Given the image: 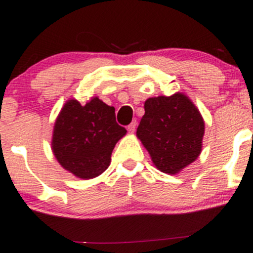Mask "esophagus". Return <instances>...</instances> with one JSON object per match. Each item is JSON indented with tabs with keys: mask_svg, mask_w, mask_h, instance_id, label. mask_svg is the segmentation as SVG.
<instances>
[{
	"mask_svg": "<svg viewBox=\"0 0 253 253\" xmlns=\"http://www.w3.org/2000/svg\"><path fill=\"white\" fill-rule=\"evenodd\" d=\"M135 128H137V121L135 120H133L131 124L128 125V131L131 132V133H133L135 131Z\"/></svg>",
	"mask_w": 253,
	"mask_h": 253,
	"instance_id": "1",
	"label": "esophagus"
}]
</instances>
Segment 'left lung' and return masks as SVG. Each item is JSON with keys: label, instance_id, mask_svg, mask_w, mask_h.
I'll list each match as a JSON object with an SVG mask.
<instances>
[{"label": "left lung", "instance_id": "1", "mask_svg": "<svg viewBox=\"0 0 253 253\" xmlns=\"http://www.w3.org/2000/svg\"><path fill=\"white\" fill-rule=\"evenodd\" d=\"M144 109L137 137L157 169L174 175L198 158L204 120L187 96L176 92L169 97H151Z\"/></svg>", "mask_w": 253, "mask_h": 253}]
</instances>
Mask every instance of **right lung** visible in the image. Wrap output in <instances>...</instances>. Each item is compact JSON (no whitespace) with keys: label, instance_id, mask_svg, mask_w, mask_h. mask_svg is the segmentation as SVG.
<instances>
[{"label":"right lung","instance_id":"right-lung-1","mask_svg":"<svg viewBox=\"0 0 253 253\" xmlns=\"http://www.w3.org/2000/svg\"><path fill=\"white\" fill-rule=\"evenodd\" d=\"M126 132L116 122L115 108L98 97L84 105L69 99L55 121L51 149L66 170L92 179L109 167L113 149Z\"/></svg>","mask_w":253,"mask_h":253}]
</instances>
